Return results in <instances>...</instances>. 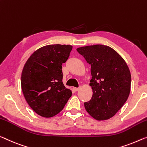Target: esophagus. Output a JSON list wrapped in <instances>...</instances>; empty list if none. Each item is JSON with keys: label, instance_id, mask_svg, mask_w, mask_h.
I'll return each mask as SVG.
<instances>
[{"label": "esophagus", "instance_id": "esophagus-1", "mask_svg": "<svg viewBox=\"0 0 147 147\" xmlns=\"http://www.w3.org/2000/svg\"><path fill=\"white\" fill-rule=\"evenodd\" d=\"M73 89H74V91H78L79 90H80V87H74Z\"/></svg>", "mask_w": 147, "mask_h": 147}]
</instances>
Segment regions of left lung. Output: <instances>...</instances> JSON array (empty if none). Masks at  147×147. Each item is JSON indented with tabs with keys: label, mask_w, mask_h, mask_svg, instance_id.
Wrapping results in <instances>:
<instances>
[{
	"label": "left lung",
	"mask_w": 147,
	"mask_h": 147,
	"mask_svg": "<svg viewBox=\"0 0 147 147\" xmlns=\"http://www.w3.org/2000/svg\"><path fill=\"white\" fill-rule=\"evenodd\" d=\"M91 65L90 85L92 96L84 102L87 112L97 120L110 119L127 100L131 74L122 57L111 47L102 45L77 49Z\"/></svg>",
	"instance_id": "obj_1"
}]
</instances>
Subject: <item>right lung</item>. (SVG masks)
Instances as JSON below:
<instances>
[{
    "label": "right lung",
    "mask_w": 147,
    "mask_h": 147,
    "mask_svg": "<svg viewBox=\"0 0 147 147\" xmlns=\"http://www.w3.org/2000/svg\"><path fill=\"white\" fill-rule=\"evenodd\" d=\"M71 49V45H47L36 51L25 64L22 91L29 107L40 116H55L71 96V91L62 83V68Z\"/></svg>",
    "instance_id": "obj_1"
}]
</instances>
